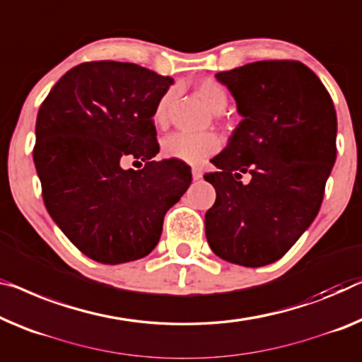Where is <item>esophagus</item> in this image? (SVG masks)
Wrapping results in <instances>:
<instances>
[{
  "mask_svg": "<svg viewBox=\"0 0 362 362\" xmlns=\"http://www.w3.org/2000/svg\"><path fill=\"white\" fill-rule=\"evenodd\" d=\"M192 175H193V180H199L203 177V170L199 169V167H193Z\"/></svg>",
  "mask_w": 362,
  "mask_h": 362,
  "instance_id": "obj_1",
  "label": "esophagus"
}]
</instances>
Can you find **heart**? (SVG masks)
Listing matches in <instances>:
<instances>
[{
	"label": "heart",
	"instance_id": "b5f03b06",
	"mask_svg": "<svg viewBox=\"0 0 362 362\" xmlns=\"http://www.w3.org/2000/svg\"><path fill=\"white\" fill-rule=\"evenodd\" d=\"M197 94L213 112H221L228 104V93L223 84L216 79L206 78L197 84ZM172 100V93L160 95L153 112V122L156 127H164L167 122V110ZM221 148V139L214 133H185L175 132L164 138L163 154L167 159L180 160L185 164H202L209 156H213Z\"/></svg>",
	"mask_w": 362,
	"mask_h": 362
}]
</instances>
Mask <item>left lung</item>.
I'll list each match as a JSON object with an SVG mask.
<instances>
[{
	"mask_svg": "<svg viewBox=\"0 0 362 362\" xmlns=\"http://www.w3.org/2000/svg\"><path fill=\"white\" fill-rule=\"evenodd\" d=\"M244 120L204 175L216 202L204 214L211 250L265 267L296 244L319 213L337 159V112L304 63L268 60L221 71ZM244 173L249 182H242Z\"/></svg>",
	"mask_w": 362,
	"mask_h": 362,
	"instance_id": "8db88e82",
	"label": "left lung"
}]
</instances>
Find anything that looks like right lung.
<instances>
[{"label":"right lung","instance_id":"add662e5","mask_svg":"<svg viewBox=\"0 0 362 362\" xmlns=\"http://www.w3.org/2000/svg\"><path fill=\"white\" fill-rule=\"evenodd\" d=\"M174 79L134 63L86 62L42 102L34 163L48 214L63 234L105 265L146 257L167 209L192 183L190 165L159 153L154 107ZM133 158L145 167L125 171Z\"/></svg>","mask_w":362,"mask_h":362}]
</instances>
